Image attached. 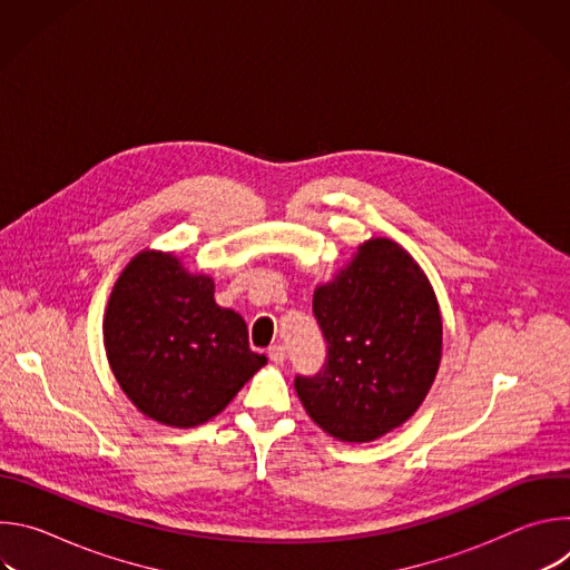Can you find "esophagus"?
Masks as SVG:
<instances>
[{"instance_id": "esophagus-1", "label": "esophagus", "mask_w": 570, "mask_h": 570, "mask_svg": "<svg viewBox=\"0 0 570 570\" xmlns=\"http://www.w3.org/2000/svg\"><path fill=\"white\" fill-rule=\"evenodd\" d=\"M268 358L279 365L286 361V350L282 345H273V347H268Z\"/></svg>"}]
</instances>
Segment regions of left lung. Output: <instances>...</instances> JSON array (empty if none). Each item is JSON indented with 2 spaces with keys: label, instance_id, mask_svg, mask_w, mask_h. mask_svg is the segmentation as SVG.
Segmentation results:
<instances>
[{
  "label": "left lung",
  "instance_id": "8db88e82",
  "mask_svg": "<svg viewBox=\"0 0 570 570\" xmlns=\"http://www.w3.org/2000/svg\"><path fill=\"white\" fill-rule=\"evenodd\" d=\"M327 365L295 390L308 417L341 442H372L409 422L442 361L438 295L409 250L363 240L334 279L313 291Z\"/></svg>",
  "mask_w": 570,
  "mask_h": 570
}]
</instances>
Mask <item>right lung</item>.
I'll return each mask as SVG.
<instances>
[{"mask_svg": "<svg viewBox=\"0 0 570 570\" xmlns=\"http://www.w3.org/2000/svg\"><path fill=\"white\" fill-rule=\"evenodd\" d=\"M110 370L135 409L194 429L227 409L266 363L238 313L214 302V279L174 253L144 248L119 273L104 313Z\"/></svg>", "mask_w": 570, "mask_h": 570, "instance_id": "1", "label": "right lung"}]
</instances>
